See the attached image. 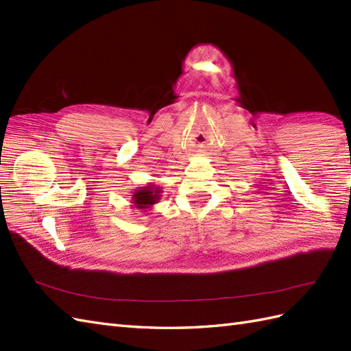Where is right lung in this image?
<instances>
[{
	"instance_id": "right-lung-1",
	"label": "right lung",
	"mask_w": 351,
	"mask_h": 351,
	"mask_svg": "<svg viewBox=\"0 0 351 351\" xmlns=\"http://www.w3.org/2000/svg\"><path fill=\"white\" fill-rule=\"evenodd\" d=\"M161 199V187L155 184H146L143 187H138L134 190L131 195V206L136 208V210L141 211H149L151 208L158 204Z\"/></svg>"
}]
</instances>
